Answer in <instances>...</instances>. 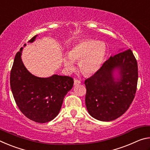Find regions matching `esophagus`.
Here are the masks:
<instances>
[{
    "label": "esophagus",
    "instance_id": "esophagus-1",
    "mask_svg": "<svg viewBox=\"0 0 150 150\" xmlns=\"http://www.w3.org/2000/svg\"><path fill=\"white\" fill-rule=\"evenodd\" d=\"M80 83H81V81H80V80L75 79V81H74V85H79V84H80Z\"/></svg>",
    "mask_w": 150,
    "mask_h": 150
}]
</instances>
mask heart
<instances>
[{
	"mask_svg": "<svg viewBox=\"0 0 150 150\" xmlns=\"http://www.w3.org/2000/svg\"><path fill=\"white\" fill-rule=\"evenodd\" d=\"M106 52V45L103 42L83 40L73 45L68 52V57H63L65 69L68 72H73L75 70L73 62H79V68L83 74H94L103 64Z\"/></svg>",
	"mask_w": 150,
	"mask_h": 150,
	"instance_id": "obj_1",
	"label": "heart"
}]
</instances>
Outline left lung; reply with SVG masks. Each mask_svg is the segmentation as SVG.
I'll list each match as a JSON object with an SVG mask.
<instances>
[{"label":"left lung","instance_id":"obj_1","mask_svg":"<svg viewBox=\"0 0 150 150\" xmlns=\"http://www.w3.org/2000/svg\"><path fill=\"white\" fill-rule=\"evenodd\" d=\"M118 69L120 79L113 76ZM138 63L130 49L111 56L92 77L85 81V104L89 115L108 122L120 117L130 107L138 84Z\"/></svg>","mask_w":150,"mask_h":150}]
</instances>
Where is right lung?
<instances>
[{"label": "right lung", "mask_w": 150, "mask_h": 150, "mask_svg": "<svg viewBox=\"0 0 150 150\" xmlns=\"http://www.w3.org/2000/svg\"><path fill=\"white\" fill-rule=\"evenodd\" d=\"M36 36L28 42H33ZM22 47L15 55L11 71L10 83L14 100L28 118L38 123L47 122L59 114L74 81L69 76L54 75L40 78L33 75L22 63Z\"/></svg>", "instance_id": "right-lung-1"}]
</instances>
